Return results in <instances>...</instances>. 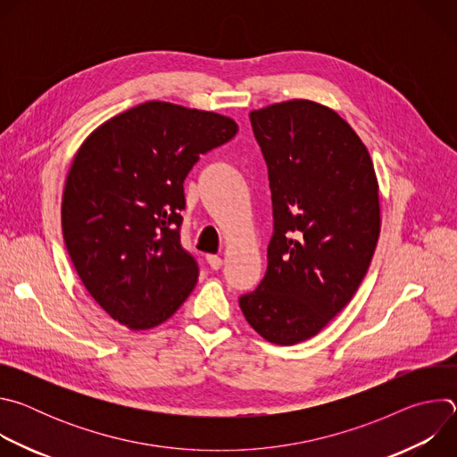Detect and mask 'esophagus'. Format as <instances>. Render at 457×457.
I'll use <instances>...</instances> for the list:
<instances>
[{"mask_svg":"<svg viewBox=\"0 0 457 457\" xmlns=\"http://www.w3.org/2000/svg\"><path fill=\"white\" fill-rule=\"evenodd\" d=\"M206 262L210 264L212 270L217 271V270H220V266H222V258H220L219 254H208V256H206Z\"/></svg>","mask_w":457,"mask_h":457,"instance_id":"34e87169","label":"esophagus"}]
</instances>
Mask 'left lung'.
<instances>
[{"instance_id": "8db88e82", "label": "left lung", "mask_w": 457, "mask_h": 457, "mask_svg": "<svg viewBox=\"0 0 457 457\" xmlns=\"http://www.w3.org/2000/svg\"><path fill=\"white\" fill-rule=\"evenodd\" d=\"M273 201L268 270L238 298L271 344L318 335L358 291L379 237L374 166L333 110L295 99L249 113Z\"/></svg>"}]
</instances>
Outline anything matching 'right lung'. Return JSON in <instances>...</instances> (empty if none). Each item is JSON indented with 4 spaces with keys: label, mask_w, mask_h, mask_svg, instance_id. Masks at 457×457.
Returning a JSON list of instances; mask_svg holds the SVG:
<instances>
[{
    "label": "right lung",
    "mask_w": 457,
    "mask_h": 457,
    "mask_svg": "<svg viewBox=\"0 0 457 457\" xmlns=\"http://www.w3.org/2000/svg\"><path fill=\"white\" fill-rule=\"evenodd\" d=\"M229 117L150 101L101 124L74 157L62 193V238L92 298L129 329L166 321L199 264L182 247L184 179L231 141Z\"/></svg>",
    "instance_id": "obj_1"
}]
</instances>
